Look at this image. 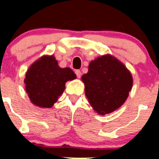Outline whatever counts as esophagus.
Wrapping results in <instances>:
<instances>
[{
    "label": "esophagus",
    "instance_id": "obj_1",
    "mask_svg": "<svg viewBox=\"0 0 159 159\" xmlns=\"http://www.w3.org/2000/svg\"><path fill=\"white\" fill-rule=\"evenodd\" d=\"M75 73H76V75H77V77H78V78H80V77H81V76H82V73H81V71H80V70H76Z\"/></svg>",
    "mask_w": 159,
    "mask_h": 159
}]
</instances>
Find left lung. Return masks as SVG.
<instances>
[{
	"instance_id": "obj_1",
	"label": "left lung",
	"mask_w": 159,
	"mask_h": 159,
	"mask_svg": "<svg viewBox=\"0 0 159 159\" xmlns=\"http://www.w3.org/2000/svg\"><path fill=\"white\" fill-rule=\"evenodd\" d=\"M89 103L98 113H110L128 97L133 80L124 64L112 55L98 57L82 77Z\"/></svg>"
}]
</instances>
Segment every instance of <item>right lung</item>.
I'll return each mask as SVG.
<instances>
[{"mask_svg": "<svg viewBox=\"0 0 159 159\" xmlns=\"http://www.w3.org/2000/svg\"><path fill=\"white\" fill-rule=\"evenodd\" d=\"M75 78L76 74L71 68H59L53 55L43 56L26 73V92L37 106L50 108L64 92L67 81Z\"/></svg>", "mask_w": 159, "mask_h": 159, "instance_id": "right-lung-1", "label": "right lung"}]
</instances>
